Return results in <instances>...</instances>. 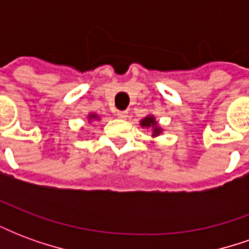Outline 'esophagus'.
I'll list each match as a JSON object with an SVG mask.
<instances>
[{
    "label": "esophagus",
    "instance_id": "34e87169",
    "mask_svg": "<svg viewBox=\"0 0 249 249\" xmlns=\"http://www.w3.org/2000/svg\"><path fill=\"white\" fill-rule=\"evenodd\" d=\"M117 117L121 120H125L128 117V112L126 110H117Z\"/></svg>",
    "mask_w": 249,
    "mask_h": 249
}]
</instances>
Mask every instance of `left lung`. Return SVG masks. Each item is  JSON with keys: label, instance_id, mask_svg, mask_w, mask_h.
Returning <instances> with one entry per match:
<instances>
[{"label": "left lung", "instance_id": "left-lung-1", "mask_svg": "<svg viewBox=\"0 0 249 249\" xmlns=\"http://www.w3.org/2000/svg\"><path fill=\"white\" fill-rule=\"evenodd\" d=\"M140 126L141 128H146V129H151L152 130V137H157V136L161 135V126L159 125V123L155 119V116L153 114H149V116H146L144 119L140 121Z\"/></svg>", "mask_w": 249, "mask_h": 249}]
</instances>
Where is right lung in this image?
I'll list each match as a JSON object with an SVG mask.
<instances>
[{"mask_svg":"<svg viewBox=\"0 0 249 249\" xmlns=\"http://www.w3.org/2000/svg\"><path fill=\"white\" fill-rule=\"evenodd\" d=\"M93 120H100V116H98V114H96V113H89V114H88V121H89V123H92Z\"/></svg>","mask_w":249,"mask_h":249,"instance_id":"obj_1","label":"right lung"}]
</instances>
